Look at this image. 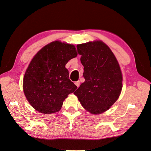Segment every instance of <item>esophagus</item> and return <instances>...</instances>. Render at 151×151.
<instances>
[{"instance_id":"obj_1","label":"esophagus","mask_w":151,"mask_h":151,"mask_svg":"<svg viewBox=\"0 0 151 151\" xmlns=\"http://www.w3.org/2000/svg\"><path fill=\"white\" fill-rule=\"evenodd\" d=\"M75 84L76 85V86L77 87V88H79V86H80V81H77L75 82Z\"/></svg>"}]
</instances>
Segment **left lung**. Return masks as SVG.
Here are the masks:
<instances>
[{
  "label": "left lung",
  "instance_id": "8db88e82",
  "mask_svg": "<svg viewBox=\"0 0 151 151\" xmlns=\"http://www.w3.org/2000/svg\"><path fill=\"white\" fill-rule=\"evenodd\" d=\"M84 66V83L74 94L87 111L101 114L116 102L122 89V74L115 56L101 41L77 45Z\"/></svg>",
  "mask_w": 151,
  "mask_h": 151
}]
</instances>
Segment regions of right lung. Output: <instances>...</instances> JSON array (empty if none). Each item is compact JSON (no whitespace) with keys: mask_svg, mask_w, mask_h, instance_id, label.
I'll return each instance as SVG.
<instances>
[{"mask_svg":"<svg viewBox=\"0 0 151 151\" xmlns=\"http://www.w3.org/2000/svg\"><path fill=\"white\" fill-rule=\"evenodd\" d=\"M77 55L74 45L55 41L42 48L32 59L24 76L23 91L36 111L58 112L68 95L77 88L65 68L68 60Z\"/></svg>","mask_w":151,"mask_h":151,"instance_id":"obj_1","label":"right lung"}]
</instances>
